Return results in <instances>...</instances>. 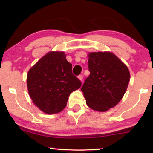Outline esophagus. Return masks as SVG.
<instances>
[{
	"label": "esophagus",
	"instance_id": "esophagus-1",
	"mask_svg": "<svg viewBox=\"0 0 153 153\" xmlns=\"http://www.w3.org/2000/svg\"><path fill=\"white\" fill-rule=\"evenodd\" d=\"M83 76H82V75H79V76H78V79H79V80H80L81 81H83Z\"/></svg>",
	"mask_w": 153,
	"mask_h": 153
}]
</instances>
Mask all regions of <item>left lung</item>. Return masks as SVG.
Listing matches in <instances>:
<instances>
[{
    "instance_id": "left-lung-1",
    "label": "left lung",
    "mask_w": 153,
    "mask_h": 153,
    "mask_svg": "<svg viewBox=\"0 0 153 153\" xmlns=\"http://www.w3.org/2000/svg\"><path fill=\"white\" fill-rule=\"evenodd\" d=\"M90 76L81 91L87 106L99 112H105L118 104L128 87L130 73L126 65L110 51L90 52Z\"/></svg>"
}]
</instances>
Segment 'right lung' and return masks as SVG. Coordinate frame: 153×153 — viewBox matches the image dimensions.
<instances>
[{
    "mask_svg": "<svg viewBox=\"0 0 153 153\" xmlns=\"http://www.w3.org/2000/svg\"><path fill=\"white\" fill-rule=\"evenodd\" d=\"M72 65L63 51H51L27 74V87L33 104L47 114H58L67 106L69 96L81 87L72 72Z\"/></svg>",
    "mask_w": 153,
    "mask_h": 153,
    "instance_id": "1",
    "label": "right lung"
}]
</instances>
